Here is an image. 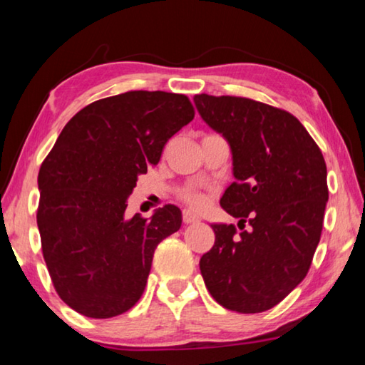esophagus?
<instances>
[{
	"mask_svg": "<svg viewBox=\"0 0 365 365\" xmlns=\"http://www.w3.org/2000/svg\"><path fill=\"white\" fill-rule=\"evenodd\" d=\"M182 219H183V224H187V225L200 222V217H197V215L191 211H188V209H185V211L182 212Z\"/></svg>",
	"mask_w": 365,
	"mask_h": 365,
	"instance_id": "34e87169",
	"label": "esophagus"
}]
</instances>
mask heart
I'll return each instance as SVG.
<instances>
[{"label":"heart","instance_id":"obj_1","mask_svg":"<svg viewBox=\"0 0 365 365\" xmlns=\"http://www.w3.org/2000/svg\"><path fill=\"white\" fill-rule=\"evenodd\" d=\"M178 200L193 209H201L206 205V196L193 187H185L183 190L178 191Z\"/></svg>","mask_w":365,"mask_h":365}]
</instances>
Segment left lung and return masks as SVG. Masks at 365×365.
Wrapping results in <instances>:
<instances>
[{"instance_id": "obj_1", "label": "left lung", "mask_w": 365, "mask_h": 365, "mask_svg": "<svg viewBox=\"0 0 365 365\" xmlns=\"http://www.w3.org/2000/svg\"><path fill=\"white\" fill-rule=\"evenodd\" d=\"M209 127L232 148L235 180L220 206L246 221L211 225L215 242L200 261L212 298L243 314L264 312L311 267L329 201L322 151L288 110L242 96L196 95Z\"/></svg>"}]
</instances>
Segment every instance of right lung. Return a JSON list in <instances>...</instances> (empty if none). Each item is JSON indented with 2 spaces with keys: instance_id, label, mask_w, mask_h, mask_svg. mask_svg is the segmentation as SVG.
<instances>
[{
  "instance_id": "1",
  "label": "right lung",
  "mask_w": 365,
  "mask_h": 365,
  "mask_svg": "<svg viewBox=\"0 0 365 365\" xmlns=\"http://www.w3.org/2000/svg\"><path fill=\"white\" fill-rule=\"evenodd\" d=\"M195 117L188 96L132 90L85 106L66 123L38 172L41 251L54 289L91 319L132 309L156 246L182 225L177 206L125 215L137 178Z\"/></svg>"
}]
</instances>
